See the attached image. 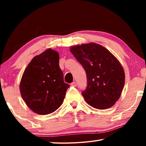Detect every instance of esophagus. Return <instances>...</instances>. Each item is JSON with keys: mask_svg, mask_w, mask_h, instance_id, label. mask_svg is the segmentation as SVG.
<instances>
[{"mask_svg": "<svg viewBox=\"0 0 146 146\" xmlns=\"http://www.w3.org/2000/svg\"><path fill=\"white\" fill-rule=\"evenodd\" d=\"M71 86H76V83L75 82H73L72 83H71Z\"/></svg>", "mask_w": 146, "mask_h": 146, "instance_id": "esophagus-1", "label": "esophagus"}]
</instances>
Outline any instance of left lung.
<instances>
[{
  "label": "left lung",
  "instance_id": "obj_1",
  "mask_svg": "<svg viewBox=\"0 0 146 146\" xmlns=\"http://www.w3.org/2000/svg\"><path fill=\"white\" fill-rule=\"evenodd\" d=\"M70 52L85 70L87 88L82 94L92 107L105 110L118 100L125 73L117 59L102 46L91 42L73 46Z\"/></svg>",
  "mask_w": 146,
  "mask_h": 146
}]
</instances>
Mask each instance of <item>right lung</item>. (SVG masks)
Returning <instances> with one entry per match:
<instances>
[{
	"label": "right lung",
	"mask_w": 146,
	"mask_h": 146,
	"mask_svg": "<svg viewBox=\"0 0 146 146\" xmlns=\"http://www.w3.org/2000/svg\"><path fill=\"white\" fill-rule=\"evenodd\" d=\"M69 87L64 82L58 53L48 48L34 57L27 66L22 76L20 92L31 110L46 115L60 106Z\"/></svg>",
	"instance_id": "right-lung-1"
}]
</instances>
